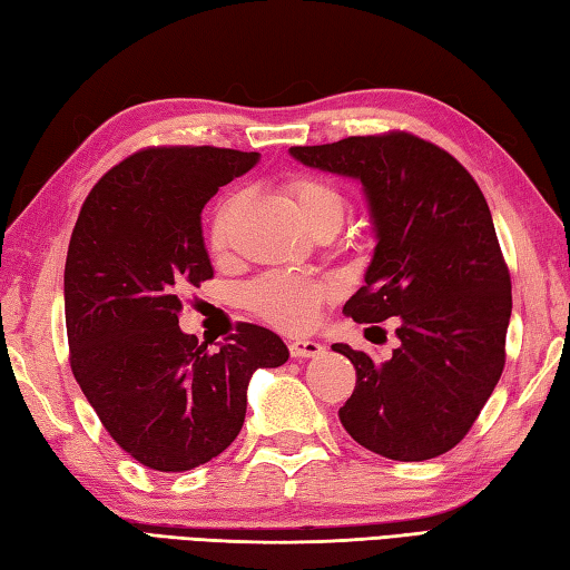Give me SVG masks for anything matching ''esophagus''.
Returning a JSON list of instances; mask_svg holds the SVG:
<instances>
[{"label": "esophagus", "mask_w": 570, "mask_h": 570, "mask_svg": "<svg viewBox=\"0 0 570 570\" xmlns=\"http://www.w3.org/2000/svg\"><path fill=\"white\" fill-rule=\"evenodd\" d=\"M288 353H292V358H314V355L323 353V345L316 341H292L288 343Z\"/></svg>", "instance_id": "34e87169"}]
</instances>
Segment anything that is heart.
Listing matches in <instances>:
<instances>
[{"mask_svg":"<svg viewBox=\"0 0 570 570\" xmlns=\"http://www.w3.org/2000/svg\"><path fill=\"white\" fill-rule=\"evenodd\" d=\"M284 189L294 199L301 219L306 222L311 232H336L343 225L348 203H345L341 187L331 180L314 175H298L286 180ZM234 209H237V197L232 195L215 207V215L209 222V244L215 252L229 247ZM323 298H326L323 284L288 272L262 274L247 286V304L254 314H259L264 321L284 331H306L308 326H314Z\"/></svg>","mask_w":570,"mask_h":570,"instance_id":"1","label":"heart"}]
</instances>
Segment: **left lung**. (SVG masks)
Returning a JSON list of instances; mask_svg holds the SVG:
<instances>
[{
  "label": "left lung",
  "instance_id": "8db88e82",
  "mask_svg": "<svg viewBox=\"0 0 570 570\" xmlns=\"http://www.w3.org/2000/svg\"><path fill=\"white\" fill-rule=\"evenodd\" d=\"M292 155L358 177L371 203L375 254L343 314L358 323L397 316L393 358L333 345L355 367L341 425L387 460L450 452L507 363L511 276L482 189L454 155L407 130L294 145Z\"/></svg>",
  "mask_w": 570,
  "mask_h": 570
}]
</instances>
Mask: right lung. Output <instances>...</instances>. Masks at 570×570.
Wrapping results in <instances>:
<instances>
[{
  "label": "right lung",
  "instance_id": "obj_1",
  "mask_svg": "<svg viewBox=\"0 0 570 570\" xmlns=\"http://www.w3.org/2000/svg\"><path fill=\"white\" fill-rule=\"evenodd\" d=\"M259 153L153 145L88 193L63 272L76 383L100 425L148 470L187 472L225 452L247 415L256 367L288 361L269 328L237 323L219 351L183 333V292L215 276L203 207Z\"/></svg>",
  "mask_w": 570,
  "mask_h": 570
}]
</instances>
